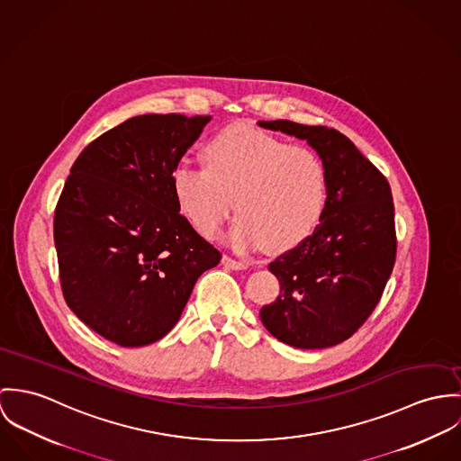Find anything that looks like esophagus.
Listing matches in <instances>:
<instances>
[{
	"instance_id": "esophagus-1",
	"label": "esophagus",
	"mask_w": 461,
	"mask_h": 461,
	"mask_svg": "<svg viewBox=\"0 0 461 461\" xmlns=\"http://www.w3.org/2000/svg\"><path fill=\"white\" fill-rule=\"evenodd\" d=\"M222 265L228 267V268H233V270H244V268H248V263L239 261V259H233V258H230V256H222Z\"/></svg>"
}]
</instances>
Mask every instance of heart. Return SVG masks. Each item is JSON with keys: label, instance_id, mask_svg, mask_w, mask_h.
Listing matches in <instances>:
<instances>
[{"label": "heart", "instance_id": "b5f03b06", "mask_svg": "<svg viewBox=\"0 0 461 461\" xmlns=\"http://www.w3.org/2000/svg\"><path fill=\"white\" fill-rule=\"evenodd\" d=\"M206 164L180 160L171 187L194 228L213 237L233 198L240 212L228 242L237 251H288L312 233L327 203L321 158L249 125H233L205 147Z\"/></svg>", "mask_w": 461, "mask_h": 461}]
</instances>
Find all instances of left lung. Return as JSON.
<instances>
[{
  "label": "left lung",
  "mask_w": 461,
  "mask_h": 461,
  "mask_svg": "<svg viewBox=\"0 0 461 461\" xmlns=\"http://www.w3.org/2000/svg\"><path fill=\"white\" fill-rule=\"evenodd\" d=\"M307 141L327 173V203L314 231L268 270L279 297L259 309L265 329L304 350L348 339L376 307L396 259L394 203L385 176L341 132L290 120L258 122Z\"/></svg>",
  "instance_id": "1"
}]
</instances>
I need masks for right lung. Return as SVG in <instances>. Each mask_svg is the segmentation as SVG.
<instances>
[{
	"mask_svg": "<svg viewBox=\"0 0 461 461\" xmlns=\"http://www.w3.org/2000/svg\"><path fill=\"white\" fill-rule=\"evenodd\" d=\"M212 116L140 114L92 141L54 212L67 306L120 347H145L180 320L221 253L180 213L171 173Z\"/></svg>",
	"mask_w": 461,
	"mask_h": 461,
	"instance_id": "add662e5",
	"label": "right lung"
}]
</instances>
